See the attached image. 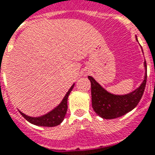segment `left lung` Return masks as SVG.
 I'll use <instances>...</instances> for the list:
<instances>
[{
  "label": "left lung",
  "mask_w": 155,
  "mask_h": 155,
  "mask_svg": "<svg viewBox=\"0 0 155 155\" xmlns=\"http://www.w3.org/2000/svg\"><path fill=\"white\" fill-rule=\"evenodd\" d=\"M145 69L147 64L144 62ZM91 81V104L93 110L100 117L112 120L120 117L131 111L138 104L143 95L147 82V71L141 86L135 91L126 95H114L106 91L91 76H88Z\"/></svg>",
  "instance_id": "8db88e82"
}]
</instances>
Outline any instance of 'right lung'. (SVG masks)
I'll return each mask as SVG.
<instances>
[{"label": "right lung", "mask_w": 155, "mask_h": 155, "mask_svg": "<svg viewBox=\"0 0 155 155\" xmlns=\"http://www.w3.org/2000/svg\"><path fill=\"white\" fill-rule=\"evenodd\" d=\"M74 86V84H73V86L69 88V90L66 93V95L64 96V99L62 100V102L60 103L59 105L57 106L54 109H52L47 114L40 116V117H30V116H28V115H26V114L19 111L20 114L28 121L30 122L31 124L35 125V126H47V127L58 126L60 123L64 120V117H65V114H66L67 109H68V104H67L68 97L72 91Z\"/></svg>", "instance_id": "right-lung-1"}]
</instances>
